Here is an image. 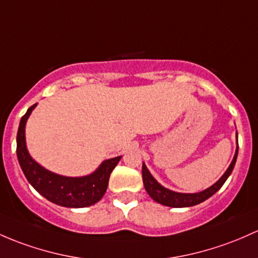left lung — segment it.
<instances>
[{"mask_svg": "<svg viewBox=\"0 0 258 258\" xmlns=\"http://www.w3.org/2000/svg\"><path fill=\"white\" fill-rule=\"evenodd\" d=\"M237 152L238 148L235 153L234 159H232L231 164L227 168L226 172L224 173V175L216 181L214 185H211L210 188L205 189V190L200 191V193L195 194H183V193H175V191L169 190V189L162 186L158 181L156 180L151 175V173L148 172L147 167L145 164L142 165V179H143V185H145L146 190L150 194V197L153 200H156L159 204L165 205V207H172V208H186V207H193V205L200 204L204 200L209 199L211 195H214L219 189L221 188L222 184L226 181V179L229 178V175L231 174L232 169H234L235 163H236L237 158Z\"/></svg>", "mask_w": 258, "mask_h": 258, "instance_id": "1", "label": "left lung"}]
</instances>
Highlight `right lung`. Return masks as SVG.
<instances>
[{
    "instance_id": "right-lung-1",
    "label": "right lung",
    "mask_w": 258,
    "mask_h": 258,
    "mask_svg": "<svg viewBox=\"0 0 258 258\" xmlns=\"http://www.w3.org/2000/svg\"><path fill=\"white\" fill-rule=\"evenodd\" d=\"M36 105L29 107L22 116L17 132V157L27 180L45 199L60 207L86 208L94 205L104 197L111 172L120 162L121 156L105 161L93 174L86 177H63L44 169L31 158L24 138L27 118L29 117Z\"/></svg>"
}]
</instances>
